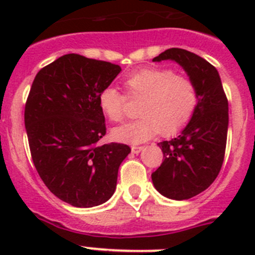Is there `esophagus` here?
Returning a JSON list of instances; mask_svg holds the SVG:
<instances>
[{
	"label": "esophagus",
	"instance_id": "1",
	"mask_svg": "<svg viewBox=\"0 0 255 255\" xmlns=\"http://www.w3.org/2000/svg\"><path fill=\"white\" fill-rule=\"evenodd\" d=\"M142 150H143V146H135V145L132 146V153L133 154H138V153H140Z\"/></svg>",
	"mask_w": 255,
	"mask_h": 255
}]
</instances>
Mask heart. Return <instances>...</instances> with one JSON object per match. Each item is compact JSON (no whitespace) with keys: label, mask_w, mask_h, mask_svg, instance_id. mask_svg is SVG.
<instances>
[{"label":"heart","mask_w":255,"mask_h":255,"mask_svg":"<svg viewBox=\"0 0 255 255\" xmlns=\"http://www.w3.org/2000/svg\"><path fill=\"white\" fill-rule=\"evenodd\" d=\"M129 99L140 100L137 115L140 118L116 127L113 139L139 144L160 132L173 135L191 120L197 106V90L189 76L175 74L169 68H145L128 75L123 81ZM99 106L112 122L125 117L126 96L116 87L107 86L99 95Z\"/></svg>","instance_id":"b5f03b06"}]
</instances>
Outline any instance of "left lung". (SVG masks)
<instances>
[{
  "label": "left lung",
  "instance_id": "left-lung-1",
  "mask_svg": "<svg viewBox=\"0 0 255 255\" xmlns=\"http://www.w3.org/2000/svg\"><path fill=\"white\" fill-rule=\"evenodd\" d=\"M174 60L197 90V106L182 132L158 143L163 163L151 174L154 187L168 199L187 200L205 191L217 177L225 159L228 101L218 71L207 60L185 49L171 48L153 61Z\"/></svg>",
  "mask_w": 255,
  "mask_h": 255
}]
</instances>
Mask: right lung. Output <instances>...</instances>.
<instances>
[{
  "instance_id": "right-lung-1",
  "label": "right lung",
  "mask_w": 255,
  "mask_h": 255,
  "mask_svg": "<svg viewBox=\"0 0 255 255\" xmlns=\"http://www.w3.org/2000/svg\"><path fill=\"white\" fill-rule=\"evenodd\" d=\"M109 61L66 54L35 75L24 109L33 163L61 201L94 207L111 199L130 148L97 142L106 134L99 95L121 73Z\"/></svg>"
}]
</instances>
